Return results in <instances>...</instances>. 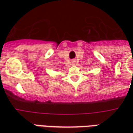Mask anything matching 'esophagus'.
<instances>
[{"instance_id":"esophagus-1","label":"esophagus","mask_w":133,"mask_h":133,"mask_svg":"<svg viewBox=\"0 0 133 133\" xmlns=\"http://www.w3.org/2000/svg\"><path fill=\"white\" fill-rule=\"evenodd\" d=\"M72 65H75V64H76V61H72Z\"/></svg>"}]
</instances>
